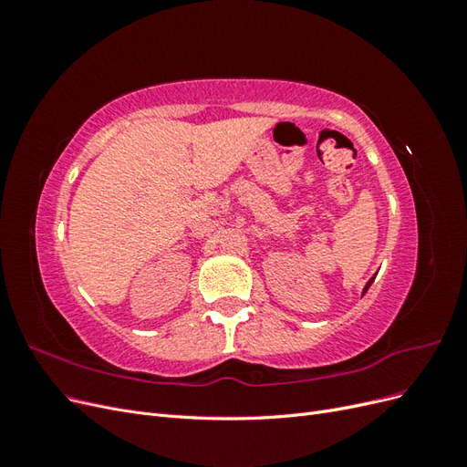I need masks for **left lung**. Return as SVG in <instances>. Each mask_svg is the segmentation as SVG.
Segmentation results:
<instances>
[{
	"mask_svg": "<svg viewBox=\"0 0 467 467\" xmlns=\"http://www.w3.org/2000/svg\"><path fill=\"white\" fill-rule=\"evenodd\" d=\"M374 278H376V276H372V278H370L368 282H366V286H364V292H362V294H366V290H368V288H370V285H372V282H374Z\"/></svg>",
	"mask_w": 467,
	"mask_h": 467,
	"instance_id": "obj_1",
	"label": "left lung"
}]
</instances>
